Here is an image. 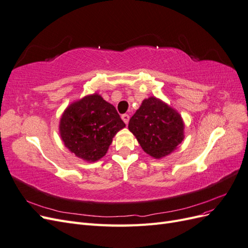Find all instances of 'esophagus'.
I'll return each instance as SVG.
<instances>
[{"label": "esophagus", "instance_id": "34e87169", "mask_svg": "<svg viewBox=\"0 0 248 248\" xmlns=\"http://www.w3.org/2000/svg\"><path fill=\"white\" fill-rule=\"evenodd\" d=\"M122 120L124 121V123L127 125L128 124V122H129V115H127V114H124V115H122Z\"/></svg>", "mask_w": 248, "mask_h": 248}]
</instances>
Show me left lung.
Wrapping results in <instances>:
<instances>
[{"mask_svg": "<svg viewBox=\"0 0 248 248\" xmlns=\"http://www.w3.org/2000/svg\"><path fill=\"white\" fill-rule=\"evenodd\" d=\"M184 128L181 115L155 96L142 100L128 124L141 149L155 159L175 151L185 138Z\"/></svg>", "mask_w": 248, "mask_h": 248, "instance_id": "obj_1", "label": "left lung"}]
</instances>
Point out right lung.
<instances>
[{
    "mask_svg": "<svg viewBox=\"0 0 248 248\" xmlns=\"http://www.w3.org/2000/svg\"><path fill=\"white\" fill-rule=\"evenodd\" d=\"M124 127L115 107L94 93L66 108L60 119L59 132L71 153L94 162L107 154L112 139Z\"/></svg>",
    "mask_w": 248,
    "mask_h": 248,
    "instance_id": "1",
    "label": "right lung"
}]
</instances>
